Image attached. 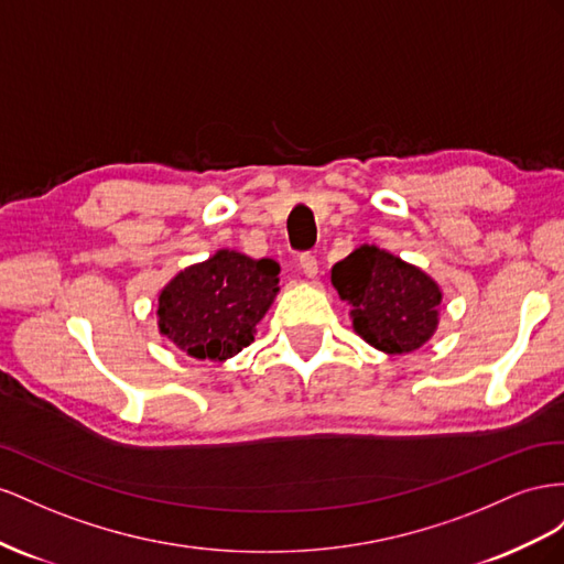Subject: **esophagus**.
Segmentation results:
<instances>
[{"label": "esophagus", "instance_id": "esophagus-1", "mask_svg": "<svg viewBox=\"0 0 564 564\" xmlns=\"http://www.w3.org/2000/svg\"><path fill=\"white\" fill-rule=\"evenodd\" d=\"M300 267H302V271H304V276L314 279L316 273H318V262H316V254H312V252H304V254H300Z\"/></svg>", "mask_w": 564, "mask_h": 564}]
</instances>
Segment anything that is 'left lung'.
<instances>
[{"mask_svg":"<svg viewBox=\"0 0 564 564\" xmlns=\"http://www.w3.org/2000/svg\"><path fill=\"white\" fill-rule=\"evenodd\" d=\"M351 326L384 354L421 349L437 330L442 291L423 269L376 246H361L330 269Z\"/></svg>","mask_w":564,"mask_h":564,"instance_id":"1","label":"left lung"}]
</instances>
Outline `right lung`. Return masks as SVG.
<instances>
[{
    "instance_id": "1",
    "label": "right lung",
    "mask_w": 564,
    "mask_h": 564,
    "mask_svg": "<svg viewBox=\"0 0 564 564\" xmlns=\"http://www.w3.org/2000/svg\"><path fill=\"white\" fill-rule=\"evenodd\" d=\"M279 262L217 250L160 291L158 328L193 359L227 361L254 340L279 293Z\"/></svg>"
}]
</instances>
